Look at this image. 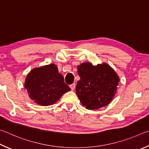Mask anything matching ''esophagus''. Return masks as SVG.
I'll use <instances>...</instances> for the list:
<instances>
[{
	"label": "esophagus",
	"instance_id": "34e87169",
	"mask_svg": "<svg viewBox=\"0 0 149 149\" xmlns=\"http://www.w3.org/2000/svg\"><path fill=\"white\" fill-rule=\"evenodd\" d=\"M70 89H71L72 91L74 90V88H75V84H72L71 85H70Z\"/></svg>",
	"mask_w": 149,
	"mask_h": 149
}]
</instances>
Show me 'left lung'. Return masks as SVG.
<instances>
[{"mask_svg": "<svg viewBox=\"0 0 149 149\" xmlns=\"http://www.w3.org/2000/svg\"><path fill=\"white\" fill-rule=\"evenodd\" d=\"M80 79L76 92L83 106L89 110L105 107L115 95L120 79L107 63L93 65L83 63L78 66Z\"/></svg>", "mask_w": 149, "mask_h": 149, "instance_id": "8db88e82", "label": "left lung"}]
</instances>
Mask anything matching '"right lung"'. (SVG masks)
<instances>
[{"label":"right lung","mask_w":149,"mask_h":149,"mask_svg":"<svg viewBox=\"0 0 149 149\" xmlns=\"http://www.w3.org/2000/svg\"><path fill=\"white\" fill-rule=\"evenodd\" d=\"M24 86L31 100L41 106L54 104L63 93L70 90L55 64L31 70L26 77Z\"/></svg>","instance_id":"obj_1"}]
</instances>
